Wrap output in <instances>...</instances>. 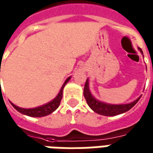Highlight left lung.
Wrapping results in <instances>:
<instances>
[{
  "instance_id": "8db88e82",
  "label": "left lung",
  "mask_w": 153,
  "mask_h": 153,
  "mask_svg": "<svg viewBox=\"0 0 153 153\" xmlns=\"http://www.w3.org/2000/svg\"><path fill=\"white\" fill-rule=\"evenodd\" d=\"M138 50L140 51V52L143 54V51H142L141 48L138 47ZM83 96L86 99L88 105L89 106L90 108L93 110L94 112L97 113L99 115H106V116H114V115H120V114L128 111L134 106L136 103L138 102V100L141 97V96H140L135 101L130 103H128V104H120V105L108 104V103L103 102H100L99 100L96 99L90 92L88 79L86 80V83L84 85Z\"/></svg>"
}]
</instances>
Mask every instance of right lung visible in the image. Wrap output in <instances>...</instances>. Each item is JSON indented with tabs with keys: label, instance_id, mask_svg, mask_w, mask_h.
Returning a JSON list of instances; mask_svg holds the SVG:
<instances>
[{
	"label": "right lung",
	"instance_id": "right-lung-1",
	"mask_svg": "<svg viewBox=\"0 0 153 153\" xmlns=\"http://www.w3.org/2000/svg\"><path fill=\"white\" fill-rule=\"evenodd\" d=\"M70 78L69 77L64 83L63 86L61 87L60 92L57 94V96L54 98L53 100H51V102H47L45 105H42L41 106H38V107H35V108H30V109H26V108H21V107H19V106H15V104H13L12 102L11 105L14 106V108L15 110H17L19 112H20L23 115H28V116H32V117H42V116H46L47 115H50L51 113H52L55 111L60 106V101L62 99V94H63V88L65 86L69 81H70Z\"/></svg>",
	"mask_w": 153,
	"mask_h": 153
}]
</instances>
